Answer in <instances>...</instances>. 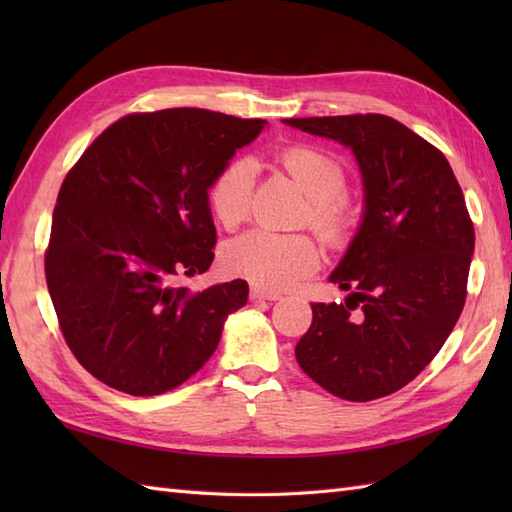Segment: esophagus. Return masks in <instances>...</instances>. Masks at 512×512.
I'll use <instances>...</instances> for the list:
<instances>
[{"instance_id": "34e87169", "label": "esophagus", "mask_w": 512, "mask_h": 512, "mask_svg": "<svg viewBox=\"0 0 512 512\" xmlns=\"http://www.w3.org/2000/svg\"><path fill=\"white\" fill-rule=\"evenodd\" d=\"M248 295H250V301H277V299H281V295H277V292H268V290L257 288V286L250 288Z\"/></svg>"}]
</instances>
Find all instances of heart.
I'll return each instance as SVG.
<instances>
[{"instance_id":"heart-1","label":"heart","mask_w":512,"mask_h":512,"mask_svg":"<svg viewBox=\"0 0 512 512\" xmlns=\"http://www.w3.org/2000/svg\"><path fill=\"white\" fill-rule=\"evenodd\" d=\"M277 162L310 198L306 222L325 244L343 246L356 228V211L347 200V171L334 154L312 145H290ZM255 193V167L246 158L224 165L209 187V209L224 228L248 220ZM321 253L306 233L248 231L222 250L228 273L266 290L295 286L319 268Z\"/></svg>"}]
</instances>
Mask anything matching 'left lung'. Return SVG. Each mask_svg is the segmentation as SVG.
I'll return each mask as SVG.
<instances>
[{
    "mask_svg": "<svg viewBox=\"0 0 512 512\" xmlns=\"http://www.w3.org/2000/svg\"><path fill=\"white\" fill-rule=\"evenodd\" d=\"M288 125L352 147L365 217L330 275L350 297L312 303L295 356L314 383L350 402L411 383L458 323L475 228L449 160L383 114L290 118Z\"/></svg>",
    "mask_w": 512,
    "mask_h": 512,
    "instance_id": "8db88e82",
    "label": "left lung"
}]
</instances>
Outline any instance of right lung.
I'll return each mask as SVG.
<instances>
[{
	"instance_id": "obj_1",
	"label": "right lung",
	"mask_w": 512,
	"mask_h": 512,
	"mask_svg": "<svg viewBox=\"0 0 512 512\" xmlns=\"http://www.w3.org/2000/svg\"><path fill=\"white\" fill-rule=\"evenodd\" d=\"M264 123L195 107L127 114L68 171L43 264L63 339L101 383L176 389L246 303L244 279L202 292L178 281L211 268L209 187Z\"/></svg>"
}]
</instances>
